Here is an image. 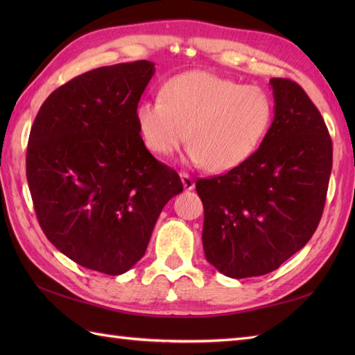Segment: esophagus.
Instances as JSON below:
<instances>
[{
    "label": "esophagus",
    "instance_id": "1",
    "mask_svg": "<svg viewBox=\"0 0 355 355\" xmlns=\"http://www.w3.org/2000/svg\"><path fill=\"white\" fill-rule=\"evenodd\" d=\"M180 178H182V182H183V186H184L186 191H192L193 189L195 182H193V178L189 175V173L182 172V173H180Z\"/></svg>",
    "mask_w": 355,
    "mask_h": 355
}]
</instances>
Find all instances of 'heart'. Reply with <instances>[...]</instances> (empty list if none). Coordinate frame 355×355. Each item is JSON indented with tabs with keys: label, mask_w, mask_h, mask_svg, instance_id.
<instances>
[{
	"label": "heart",
	"mask_w": 355,
	"mask_h": 355,
	"mask_svg": "<svg viewBox=\"0 0 355 355\" xmlns=\"http://www.w3.org/2000/svg\"><path fill=\"white\" fill-rule=\"evenodd\" d=\"M273 112L266 89L215 73L187 71L166 82L160 97L140 102L135 122L153 154L169 157L187 137L193 164L227 172L259 149Z\"/></svg>",
	"instance_id": "1"
}]
</instances>
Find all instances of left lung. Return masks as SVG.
<instances>
[{"label": "left lung", "instance_id": "1", "mask_svg": "<svg viewBox=\"0 0 355 355\" xmlns=\"http://www.w3.org/2000/svg\"><path fill=\"white\" fill-rule=\"evenodd\" d=\"M270 85L275 119L259 149L195 184L205 207L206 259L233 279L270 273L311 239L333 168L325 120L304 88L281 78Z\"/></svg>", "mask_w": 355, "mask_h": 355}]
</instances>
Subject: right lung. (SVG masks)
Wrapping results in <instances>:
<instances>
[{"label": "right lung", "mask_w": 355, "mask_h": 355, "mask_svg": "<svg viewBox=\"0 0 355 355\" xmlns=\"http://www.w3.org/2000/svg\"><path fill=\"white\" fill-rule=\"evenodd\" d=\"M153 76L149 61L87 71L45 99L30 130L27 182L42 232L67 258L105 275L141 259L162 209L183 191L135 122Z\"/></svg>", "instance_id": "right-lung-1"}]
</instances>
